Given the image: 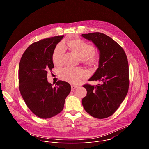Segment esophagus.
I'll return each mask as SVG.
<instances>
[{
    "mask_svg": "<svg viewBox=\"0 0 149 149\" xmlns=\"http://www.w3.org/2000/svg\"><path fill=\"white\" fill-rule=\"evenodd\" d=\"M78 86H75V85H71V90H74L75 88H77Z\"/></svg>",
    "mask_w": 149,
    "mask_h": 149,
    "instance_id": "esophagus-1",
    "label": "esophagus"
}]
</instances>
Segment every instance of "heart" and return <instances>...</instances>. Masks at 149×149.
Returning a JSON list of instances; mask_svg holds the SVG:
<instances>
[{
  "label": "heart",
  "instance_id": "heart-1",
  "mask_svg": "<svg viewBox=\"0 0 149 149\" xmlns=\"http://www.w3.org/2000/svg\"><path fill=\"white\" fill-rule=\"evenodd\" d=\"M70 48L75 51L81 58L83 62L89 65H95L98 62V54L94 51L93 45L80 39L71 41ZM65 47L62 43L57 45L52 54V61L56 66L61 65L63 62ZM60 78L65 81L72 84H77L88 77V72L81 68L67 67L61 70Z\"/></svg>",
  "mask_w": 149,
  "mask_h": 149
}]
</instances>
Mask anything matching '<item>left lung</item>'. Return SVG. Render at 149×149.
<instances>
[{"label": "left lung", "mask_w": 149, "mask_h": 149, "mask_svg": "<svg viewBox=\"0 0 149 149\" xmlns=\"http://www.w3.org/2000/svg\"><path fill=\"white\" fill-rule=\"evenodd\" d=\"M92 41L100 52L98 68L89 81H99L96 86L86 84L87 95L82 100L90 115L105 118L113 115L124 100L129 87V63L123 48L111 38L100 32L82 34Z\"/></svg>", "instance_id": "obj_1"}]
</instances>
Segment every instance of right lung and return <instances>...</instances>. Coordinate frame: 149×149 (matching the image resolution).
<instances>
[{"label":"right lung","instance_id":"obj_1","mask_svg":"<svg viewBox=\"0 0 149 149\" xmlns=\"http://www.w3.org/2000/svg\"><path fill=\"white\" fill-rule=\"evenodd\" d=\"M63 35L51 37L32 44L24 52L19 65V87L29 110L41 118L61 113L71 91L70 84L58 81L55 87L47 80L54 67L52 54Z\"/></svg>","mask_w":149,"mask_h":149}]
</instances>
